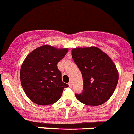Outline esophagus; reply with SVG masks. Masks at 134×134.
Wrapping results in <instances>:
<instances>
[{
    "label": "esophagus",
    "instance_id": "obj_1",
    "mask_svg": "<svg viewBox=\"0 0 134 134\" xmlns=\"http://www.w3.org/2000/svg\"><path fill=\"white\" fill-rule=\"evenodd\" d=\"M68 85H69L70 87H72V82H68Z\"/></svg>",
    "mask_w": 134,
    "mask_h": 134
}]
</instances>
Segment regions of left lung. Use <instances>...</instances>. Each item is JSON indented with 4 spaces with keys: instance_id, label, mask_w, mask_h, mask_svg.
Instances as JSON below:
<instances>
[{
    "instance_id": "left-lung-1",
    "label": "left lung",
    "mask_w": 134,
    "mask_h": 134,
    "mask_svg": "<svg viewBox=\"0 0 134 134\" xmlns=\"http://www.w3.org/2000/svg\"><path fill=\"white\" fill-rule=\"evenodd\" d=\"M72 56L83 78L82 93L75 94L80 102L98 106L109 99L118 85L119 74L110 57L97 47L76 48Z\"/></svg>"
}]
</instances>
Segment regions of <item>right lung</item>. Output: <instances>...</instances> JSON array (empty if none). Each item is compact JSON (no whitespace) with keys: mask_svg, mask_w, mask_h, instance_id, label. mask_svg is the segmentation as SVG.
Instances as JSON below:
<instances>
[{"mask_svg":"<svg viewBox=\"0 0 134 134\" xmlns=\"http://www.w3.org/2000/svg\"><path fill=\"white\" fill-rule=\"evenodd\" d=\"M68 52V48L58 49L44 45L27 55L20 71L21 82L26 95L40 105L57 102L68 85L62 80L57 67Z\"/></svg>","mask_w":134,"mask_h":134,"instance_id":"add662e5","label":"right lung"}]
</instances>
